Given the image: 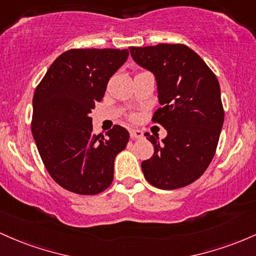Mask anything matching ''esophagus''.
<instances>
[{
	"label": "esophagus",
	"instance_id": "esophagus-1",
	"mask_svg": "<svg viewBox=\"0 0 256 256\" xmlns=\"http://www.w3.org/2000/svg\"><path fill=\"white\" fill-rule=\"evenodd\" d=\"M144 136V133L139 129H130V138L132 139H142Z\"/></svg>",
	"mask_w": 256,
	"mask_h": 256
}]
</instances>
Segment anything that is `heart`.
Returning a JSON list of instances; mask_svg holds the SVG:
<instances>
[{"mask_svg":"<svg viewBox=\"0 0 256 256\" xmlns=\"http://www.w3.org/2000/svg\"><path fill=\"white\" fill-rule=\"evenodd\" d=\"M132 117H133V116H132Z\"/></svg>","mask_w":256,"mask_h":256,"instance_id":"obj_1","label":"heart"}]
</instances>
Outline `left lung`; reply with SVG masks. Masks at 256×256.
I'll return each instance as SVG.
<instances>
[{"label":"left lung","instance_id":"obj_1","mask_svg":"<svg viewBox=\"0 0 256 256\" xmlns=\"http://www.w3.org/2000/svg\"><path fill=\"white\" fill-rule=\"evenodd\" d=\"M136 64L154 74L162 108L152 122L164 127L166 136L146 133L154 154L144 160L145 179L154 188L175 190L196 182L210 164L224 124L216 76L188 46L160 43L129 47Z\"/></svg>","mask_w":256,"mask_h":256}]
</instances>
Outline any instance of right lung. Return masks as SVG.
<instances>
[{"instance_id":"1","label":"right lung","mask_w":256,"mask_h":256,"mask_svg":"<svg viewBox=\"0 0 256 256\" xmlns=\"http://www.w3.org/2000/svg\"><path fill=\"white\" fill-rule=\"evenodd\" d=\"M128 56V50L111 48L66 50L36 87L31 130L46 169L65 190L90 196L112 182L114 158L129 133L114 126L96 136L90 114Z\"/></svg>"}]
</instances>
